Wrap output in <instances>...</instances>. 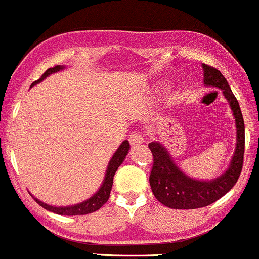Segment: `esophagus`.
Listing matches in <instances>:
<instances>
[{
    "label": "esophagus",
    "mask_w": 259,
    "mask_h": 259,
    "mask_svg": "<svg viewBox=\"0 0 259 259\" xmlns=\"http://www.w3.org/2000/svg\"><path fill=\"white\" fill-rule=\"evenodd\" d=\"M130 142L131 145L133 146V147H136V146L138 145H142V143H145V138H143V135L141 132H132L130 135Z\"/></svg>",
    "instance_id": "34e87169"
}]
</instances>
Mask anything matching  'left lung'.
<instances>
[{"label":"left lung","mask_w":259,"mask_h":259,"mask_svg":"<svg viewBox=\"0 0 259 259\" xmlns=\"http://www.w3.org/2000/svg\"><path fill=\"white\" fill-rule=\"evenodd\" d=\"M204 84L223 92L235 119V150L227 170L211 180H198L186 175L171 157L170 152L158 141L148 145L153 156L150 185L155 198L171 209H198L208 206L224 196L238 181L244 156V121L239 103L227 79L215 68L203 64Z\"/></svg>","instance_id":"left-lung-1"}]
</instances>
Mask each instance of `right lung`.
<instances>
[{
  "instance_id": "obj_1",
  "label": "right lung",
  "mask_w": 259,
  "mask_h": 259,
  "mask_svg": "<svg viewBox=\"0 0 259 259\" xmlns=\"http://www.w3.org/2000/svg\"><path fill=\"white\" fill-rule=\"evenodd\" d=\"M64 69H65V66L63 65H56L54 66V68H49L48 70L42 74V76L39 79V80L32 83V85H36L37 83L42 81L46 76L51 75V74L54 73H58V71L60 70H64ZM128 151H130V142L126 140L119 145V147L117 148L114 155L112 156V158L109 160V163L108 166H107V170H106V175H104V180L103 183H102L101 188H99L98 191L94 193L91 198L81 201V203L74 204V205H69V206H53V205H49V204L46 203H42L41 200L35 198L34 195H32V198H34L35 200H36V203L39 204L40 206H42L44 209H46V210L49 211H53V213L55 214H60V215H69V217L85 215V214H91L93 213V211H97L98 209H101L107 201H108L109 195H111L112 185H113L114 174H116V171L118 170V167L124 161Z\"/></svg>"
}]
</instances>
